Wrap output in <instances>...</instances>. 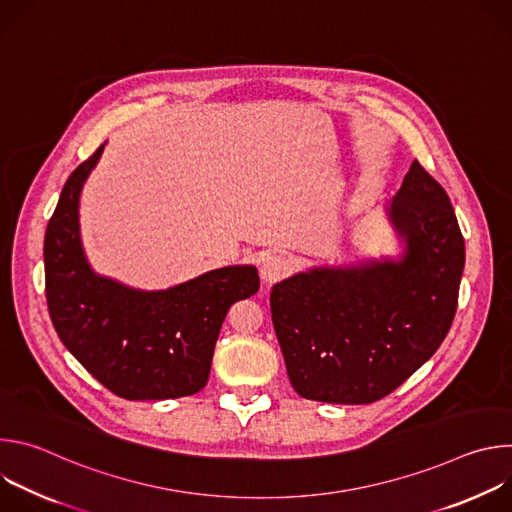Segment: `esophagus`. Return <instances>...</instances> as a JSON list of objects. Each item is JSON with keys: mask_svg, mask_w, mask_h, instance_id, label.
I'll return each mask as SVG.
<instances>
[{"mask_svg": "<svg viewBox=\"0 0 512 512\" xmlns=\"http://www.w3.org/2000/svg\"><path fill=\"white\" fill-rule=\"evenodd\" d=\"M291 271V265L285 257L281 255H269L267 259H263L261 267H259V275H261V281L265 287H271L273 283L285 279Z\"/></svg>", "mask_w": 512, "mask_h": 512, "instance_id": "1", "label": "esophagus"}]
</instances>
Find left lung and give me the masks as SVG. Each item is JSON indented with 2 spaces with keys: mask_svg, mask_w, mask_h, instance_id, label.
Segmentation results:
<instances>
[{
  "mask_svg": "<svg viewBox=\"0 0 512 512\" xmlns=\"http://www.w3.org/2000/svg\"><path fill=\"white\" fill-rule=\"evenodd\" d=\"M399 255L320 265L273 285L271 318L291 387L367 405L405 383L444 342L466 251L446 190L415 160L385 206Z\"/></svg>",
  "mask_w": 512,
  "mask_h": 512,
  "instance_id": "8db88e82",
  "label": "left lung"
}]
</instances>
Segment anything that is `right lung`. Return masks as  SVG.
<instances>
[{
    "instance_id": "obj_1",
    "label": "right lung",
    "mask_w": 512,
    "mask_h": 512,
    "mask_svg": "<svg viewBox=\"0 0 512 512\" xmlns=\"http://www.w3.org/2000/svg\"><path fill=\"white\" fill-rule=\"evenodd\" d=\"M101 148L66 180L44 237L46 302L68 352L111 393L162 401L198 393L231 306L259 291L253 265L206 271L168 289L99 275L83 249L79 202Z\"/></svg>"
}]
</instances>
